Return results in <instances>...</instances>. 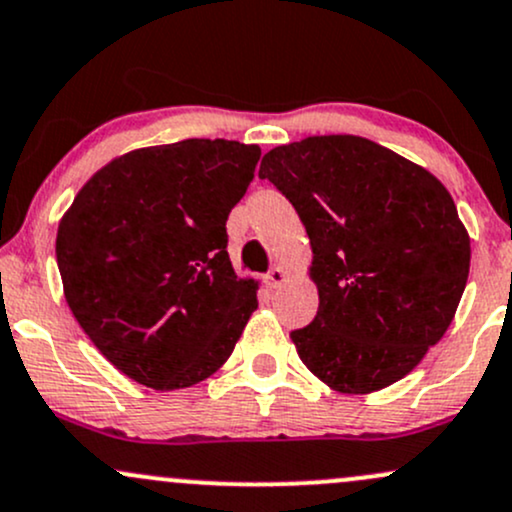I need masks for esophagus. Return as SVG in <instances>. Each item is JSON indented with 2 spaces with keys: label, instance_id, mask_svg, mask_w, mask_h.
Here are the masks:
<instances>
[{
  "label": "esophagus",
  "instance_id": "esophagus-1",
  "mask_svg": "<svg viewBox=\"0 0 512 512\" xmlns=\"http://www.w3.org/2000/svg\"><path fill=\"white\" fill-rule=\"evenodd\" d=\"M284 279H286V272L282 267H272L267 272V277H265V282L272 286V289H279V286L284 284Z\"/></svg>",
  "mask_w": 512,
  "mask_h": 512
}]
</instances>
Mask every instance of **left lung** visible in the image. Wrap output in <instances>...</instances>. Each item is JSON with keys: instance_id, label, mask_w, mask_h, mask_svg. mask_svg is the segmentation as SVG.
Listing matches in <instances>:
<instances>
[{"instance_id": "8db88e82", "label": "left lung", "mask_w": 512, "mask_h": 512, "mask_svg": "<svg viewBox=\"0 0 512 512\" xmlns=\"http://www.w3.org/2000/svg\"><path fill=\"white\" fill-rule=\"evenodd\" d=\"M311 240L318 313L291 330L330 389L372 393L447 333L469 277V233L437 177L359 136H313L262 157Z\"/></svg>"}]
</instances>
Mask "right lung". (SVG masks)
<instances>
[{
    "instance_id": "1",
    "label": "right lung",
    "mask_w": 512,
    "mask_h": 512,
    "mask_svg": "<svg viewBox=\"0 0 512 512\" xmlns=\"http://www.w3.org/2000/svg\"><path fill=\"white\" fill-rule=\"evenodd\" d=\"M257 145L189 138L126 153L89 179L58 226L67 306L119 372L155 391L221 367L257 308L228 257V213Z\"/></svg>"
}]
</instances>
